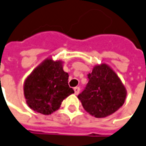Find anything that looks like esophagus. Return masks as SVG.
I'll return each mask as SVG.
<instances>
[{"label": "esophagus", "instance_id": "esophagus-1", "mask_svg": "<svg viewBox=\"0 0 146 146\" xmlns=\"http://www.w3.org/2000/svg\"><path fill=\"white\" fill-rule=\"evenodd\" d=\"M74 91H75V95H78V94L80 93V88H79V87H75V88H74Z\"/></svg>", "mask_w": 146, "mask_h": 146}]
</instances>
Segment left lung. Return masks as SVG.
I'll list each match as a JSON object with an SVG mask.
<instances>
[{
	"mask_svg": "<svg viewBox=\"0 0 146 146\" xmlns=\"http://www.w3.org/2000/svg\"><path fill=\"white\" fill-rule=\"evenodd\" d=\"M85 89L78 96L85 111L96 118L112 115L124 104L127 91L120 77L106 63L94 66Z\"/></svg>",
	"mask_w": 146,
	"mask_h": 146,
	"instance_id": "obj_1",
	"label": "left lung"
}]
</instances>
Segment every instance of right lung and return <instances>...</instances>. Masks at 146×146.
Masks as SVG:
<instances>
[{"label":"right lung","instance_id":"obj_1","mask_svg":"<svg viewBox=\"0 0 146 146\" xmlns=\"http://www.w3.org/2000/svg\"><path fill=\"white\" fill-rule=\"evenodd\" d=\"M63 62L47 58L36 66L23 85L27 105L34 112L50 115L74 93L68 85L69 75L63 71Z\"/></svg>","mask_w":146,"mask_h":146}]
</instances>
